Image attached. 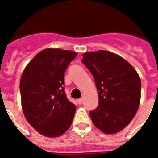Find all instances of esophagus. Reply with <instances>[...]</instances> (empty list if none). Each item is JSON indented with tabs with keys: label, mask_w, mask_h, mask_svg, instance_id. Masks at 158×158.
Here are the masks:
<instances>
[{
	"label": "esophagus",
	"mask_w": 158,
	"mask_h": 158,
	"mask_svg": "<svg viewBox=\"0 0 158 158\" xmlns=\"http://www.w3.org/2000/svg\"><path fill=\"white\" fill-rule=\"evenodd\" d=\"M82 101H83V100H82L81 98V99H78V100H77V102L78 104H82Z\"/></svg>",
	"instance_id": "esophagus-1"
}]
</instances>
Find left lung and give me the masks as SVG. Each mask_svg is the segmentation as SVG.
I'll use <instances>...</instances> for the list:
<instances>
[{
  "label": "left lung",
  "instance_id": "left-lung-1",
  "mask_svg": "<svg viewBox=\"0 0 158 158\" xmlns=\"http://www.w3.org/2000/svg\"><path fill=\"white\" fill-rule=\"evenodd\" d=\"M82 63L91 72L98 91V107L89 112L93 124L105 134L119 132L139 107L138 73L122 57L107 51L85 53Z\"/></svg>",
  "mask_w": 158,
  "mask_h": 158
}]
</instances>
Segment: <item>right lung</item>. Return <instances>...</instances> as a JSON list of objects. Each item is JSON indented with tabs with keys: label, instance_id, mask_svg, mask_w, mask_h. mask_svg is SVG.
<instances>
[{
	"label": "right lung",
	"instance_id": "add662e5",
	"mask_svg": "<svg viewBox=\"0 0 158 158\" xmlns=\"http://www.w3.org/2000/svg\"><path fill=\"white\" fill-rule=\"evenodd\" d=\"M76 52L45 49L25 67L19 90L24 116L34 129L49 138L63 135L72 124L76 106L66 97L64 75Z\"/></svg>",
	"mask_w": 158,
	"mask_h": 158
}]
</instances>
